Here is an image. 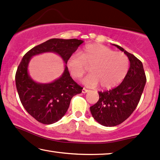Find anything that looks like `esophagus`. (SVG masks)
Returning <instances> with one entry per match:
<instances>
[{
	"label": "esophagus",
	"mask_w": 160,
	"mask_h": 160,
	"mask_svg": "<svg viewBox=\"0 0 160 160\" xmlns=\"http://www.w3.org/2000/svg\"><path fill=\"white\" fill-rule=\"evenodd\" d=\"M87 92H88V89H86V88H83L82 89V93H87Z\"/></svg>",
	"instance_id": "1"
}]
</instances>
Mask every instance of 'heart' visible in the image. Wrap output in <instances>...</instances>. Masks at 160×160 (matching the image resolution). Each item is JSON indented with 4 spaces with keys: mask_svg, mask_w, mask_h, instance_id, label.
Segmentation results:
<instances>
[{
    "mask_svg": "<svg viewBox=\"0 0 160 160\" xmlns=\"http://www.w3.org/2000/svg\"><path fill=\"white\" fill-rule=\"evenodd\" d=\"M129 67V58L124 53L115 52L100 44H88L80 54L72 55L67 61V67L74 79H80L90 69L91 74L82 82L89 87L99 84L105 89L118 86L126 76Z\"/></svg>",
    "mask_w": 160,
    "mask_h": 160,
    "instance_id": "obj_1",
    "label": "heart"
}]
</instances>
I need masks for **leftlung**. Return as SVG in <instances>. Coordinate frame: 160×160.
<instances>
[{
  "instance_id": "1",
  "label": "left lung",
  "mask_w": 160,
  "mask_h": 160,
  "mask_svg": "<svg viewBox=\"0 0 160 160\" xmlns=\"http://www.w3.org/2000/svg\"><path fill=\"white\" fill-rule=\"evenodd\" d=\"M113 45L127 55L130 67L122 82L112 90L99 91V100L90 107L93 118L105 127L117 126L130 116L139 103L146 82L141 61L121 47Z\"/></svg>"
}]
</instances>
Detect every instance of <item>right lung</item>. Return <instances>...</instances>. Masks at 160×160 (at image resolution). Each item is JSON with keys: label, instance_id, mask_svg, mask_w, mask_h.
<instances>
[{"label": "right lung", "instance_id": "right-lung-1", "mask_svg": "<svg viewBox=\"0 0 160 160\" xmlns=\"http://www.w3.org/2000/svg\"><path fill=\"white\" fill-rule=\"evenodd\" d=\"M82 42L77 39H51L34 47L23 56L15 75L17 90L23 107L39 122H57L66 114L72 98L82 92V87L70 76L67 63ZM44 52L58 54L65 63V68L60 78L54 82L39 84L30 78L27 68L32 57Z\"/></svg>", "mask_w": 160, "mask_h": 160}]
</instances>
